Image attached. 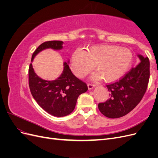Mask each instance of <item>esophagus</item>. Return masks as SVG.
<instances>
[{
  "label": "esophagus",
  "instance_id": "esophagus-1",
  "mask_svg": "<svg viewBox=\"0 0 158 158\" xmlns=\"http://www.w3.org/2000/svg\"><path fill=\"white\" fill-rule=\"evenodd\" d=\"M95 87V85L94 84H90V83L88 84V88L89 89H92Z\"/></svg>",
  "mask_w": 158,
  "mask_h": 158
}]
</instances>
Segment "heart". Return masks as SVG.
I'll list each match as a JSON object with an SVG mask.
<instances>
[{"instance_id": "1", "label": "heart", "mask_w": 158, "mask_h": 158, "mask_svg": "<svg viewBox=\"0 0 158 158\" xmlns=\"http://www.w3.org/2000/svg\"><path fill=\"white\" fill-rule=\"evenodd\" d=\"M132 60V52L129 49L113 45H99L90 47L87 52L76 49L71 56L70 68L75 76L83 78L95 65L97 72L92 78H103L105 82L110 83L121 79L130 69Z\"/></svg>"}]
</instances>
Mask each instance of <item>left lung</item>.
Here are the masks:
<instances>
[{
    "label": "left lung",
    "instance_id": "8db88e82",
    "mask_svg": "<svg viewBox=\"0 0 158 158\" xmlns=\"http://www.w3.org/2000/svg\"><path fill=\"white\" fill-rule=\"evenodd\" d=\"M140 63L128 71L117 82L107 85L109 99L98 104L103 115L116 118L126 115L140 103L150 78V61L148 57L138 55Z\"/></svg>",
    "mask_w": 158,
    "mask_h": 158
}]
</instances>
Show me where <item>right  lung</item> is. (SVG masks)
Masks as SVG:
<instances>
[{"mask_svg":"<svg viewBox=\"0 0 158 158\" xmlns=\"http://www.w3.org/2000/svg\"><path fill=\"white\" fill-rule=\"evenodd\" d=\"M63 42L49 41L43 43L34 51L31 62L41 51L46 49L60 50ZM69 61L64 62L63 71L55 80H45L34 72L32 64L29 67V86L32 96L38 105L46 112L55 117H64L73 111L79 95L87 92L85 83L72 73Z\"/></svg>","mask_w":158,"mask_h":158,"instance_id":"1","label":"right lung"}]
</instances>
